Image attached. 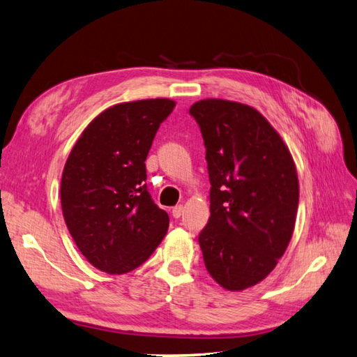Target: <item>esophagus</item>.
Segmentation results:
<instances>
[{"label": "esophagus", "instance_id": "34e87169", "mask_svg": "<svg viewBox=\"0 0 357 357\" xmlns=\"http://www.w3.org/2000/svg\"><path fill=\"white\" fill-rule=\"evenodd\" d=\"M182 213H184V206H182V205H176L175 208L172 210V214H173V218H175V219H179L182 216Z\"/></svg>", "mask_w": 357, "mask_h": 357}]
</instances>
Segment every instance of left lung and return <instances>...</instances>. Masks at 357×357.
<instances>
[{
	"instance_id": "1",
	"label": "left lung",
	"mask_w": 357,
	"mask_h": 357,
	"mask_svg": "<svg viewBox=\"0 0 357 357\" xmlns=\"http://www.w3.org/2000/svg\"><path fill=\"white\" fill-rule=\"evenodd\" d=\"M201 126L210 213L199 234L205 268L231 292L259 284L291 242L300 199L289 147L252 106L205 98L190 107Z\"/></svg>"
}]
</instances>
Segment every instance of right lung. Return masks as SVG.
<instances>
[{
    "label": "right lung",
    "instance_id": "1",
    "mask_svg": "<svg viewBox=\"0 0 357 357\" xmlns=\"http://www.w3.org/2000/svg\"><path fill=\"white\" fill-rule=\"evenodd\" d=\"M170 98L119 103L91 121L70 152L61 181L66 227L94 268L121 275L141 266L169 229V214L146 188V158Z\"/></svg>",
    "mask_w": 357,
    "mask_h": 357
}]
</instances>
